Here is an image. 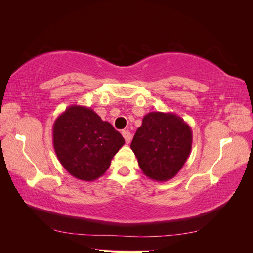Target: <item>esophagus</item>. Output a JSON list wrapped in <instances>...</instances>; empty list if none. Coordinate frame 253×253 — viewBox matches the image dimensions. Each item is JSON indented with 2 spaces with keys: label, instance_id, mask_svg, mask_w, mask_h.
Wrapping results in <instances>:
<instances>
[{
  "label": "esophagus",
  "instance_id": "34e87169",
  "mask_svg": "<svg viewBox=\"0 0 253 253\" xmlns=\"http://www.w3.org/2000/svg\"><path fill=\"white\" fill-rule=\"evenodd\" d=\"M122 136H124V138L126 140V142L128 144L132 140V134L129 133L128 131H122Z\"/></svg>",
  "mask_w": 253,
  "mask_h": 253
}]
</instances>
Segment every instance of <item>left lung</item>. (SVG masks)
<instances>
[{
  "mask_svg": "<svg viewBox=\"0 0 253 253\" xmlns=\"http://www.w3.org/2000/svg\"><path fill=\"white\" fill-rule=\"evenodd\" d=\"M192 137V129L178 115L150 112L137 128L131 149L147 177L167 181L187 162Z\"/></svg>",
  "mask_w": 253,
  "mask_h": 253,
  "instance_id": "left-lung-1",
  "label": "left lung"
}]
</instances>
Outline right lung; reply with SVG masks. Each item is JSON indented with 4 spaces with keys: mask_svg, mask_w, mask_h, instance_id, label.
Returning a JSON list of instances; mask_svg holds the SVG:
<instances>
[{
    "mask_svg": "<svg viewBox=\"0 0 253 253\" xmlns=\"http://www.w3.org/2000/svg\"><path fill=\"white\" fill-rule=\"evenodd\" d=\"M52 143L68 173L80 180L94 181L109 169L125 139L94 110L71 105L55 120Z\"/></svg>",
    "mask_w": 253,
    "mask_h": 253,
    "instance_id": "1",
    "label": "right lung"
}]
</instances>
